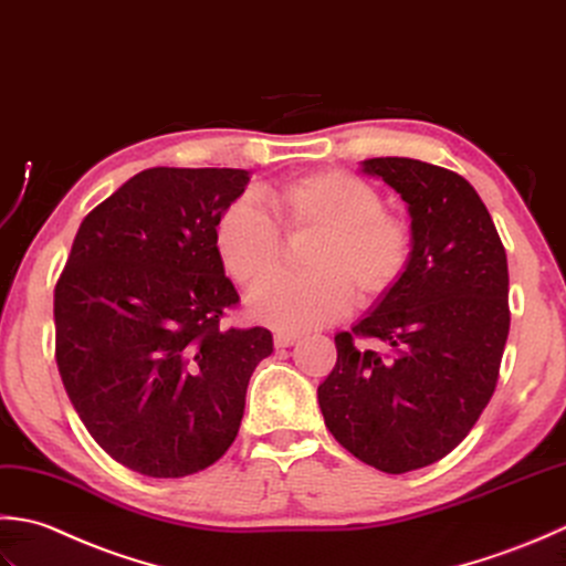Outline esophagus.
Listing matches in <instances>:
<instances>
[{"instance_id":"1","label":"esophagus","mask_w":566,"mask_h":566,"mask_svg":"<svg viewBox=\"0 0 566 566\" xmlns=\"http://www.w3.org/2000/svg\"><path fill=\"white\" fill-rule=\"evenodd\" d=\"M297 339H300V334H295V332H275L273 334V342H275V347H279V349L293 347Z\"/></svg>"}]
</instances>
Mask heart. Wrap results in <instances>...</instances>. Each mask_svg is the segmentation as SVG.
<instances>
[{"label": "heart", "instance_id": "heart-1", "mask_svg": "<svg viewBox=\"0 0 566 566\" xmlns=\"http://www.w3.org/2000/svg\"><path fill=\"white\" fill-rule=\"evenodd\" d=\"M275 219L249 198L222 207L212 227L219 266L241 287L279 269L283 232L317 229L305 269L279 275L251 297L249 313L279 332H305L349 313L356 300L376 305L406 281L415 237L406 217L386 210L384 195L349 170H315L266 190Z\"/></svg>", "mask_w": 566, "mask_h": 566}]
</instances>
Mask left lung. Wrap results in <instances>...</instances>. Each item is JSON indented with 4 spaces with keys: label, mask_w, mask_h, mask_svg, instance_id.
<instances>
[{
    "label": "left lung",
    "mask_w": 566,
    "mask_h": 566,
    "mask_svg": "<svg viewBox=\"0 0 566 566\" xmlns=\"http://www.w3.org/2000/svg\"><path fill=\"white\" fill-rule=\"evenodd\" d=\"M408 202L412 266L352 332L317 400L347 452L386 474L430 467L464 440L499 384L511 329L509 261L476 190L454 170L415 158H368ZM359 338L386 340L380 357Z\"/></svg>",
    "instance_id": "1"
}]
</instances>
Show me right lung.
<instances>
[{
	"label": "right lung",
	"instance_id": "1",
	"mask_svg": "<svg viewBox=\"0 0 566 566\" xmlns=\"http://www.w3.org/2000/svg\"><path fill=\"white\" fill-rule=\"evenodd\" d=\"M241 168H148L80 224L57 275L55 361L80 420L119 464L154 479L227 454L247 386L273 352L266 327H222L239 293L212 227Z\"/></svg>",
	"mask_w": 566,
	"mask_h": 566
}]
</instances>
